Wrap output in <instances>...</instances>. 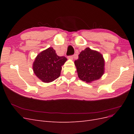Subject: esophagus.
<instances>
[{
  "label": "esophagus",
  "instance_id": "esophagus-1",
  "mask_svg": "<svg viewBox=\"0 0 134 134\" xmlns=\"http://www.w3.org/2000/svg\"><path fill=\"white\" fill-rule=\"evenodd\" d=\"M68 59H69V60H72V59H73V56H72V55L69 56L68 57Z\"/></svg>",
  "mask_w": 134,
  "mask_h": 134
}]
</instances>
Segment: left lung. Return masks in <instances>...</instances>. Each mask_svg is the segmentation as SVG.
<instances>
[{
  "label": "left lung",
  "mask_w": 134,
  "mask_h": 134,
  "mask_svg": "<svg viewBox=\"0 0 134 134\" xmlns=\"http://www.w3.org/2000/svg\"><path fill=\"white\" fill-rule=\"evenodd\" d=\"M79 78L91 83L99 79L104 72V60L99 52L87 47L74 62Z\"/></svg>",
  "instance_id": "8db88e82"
}]
</instances>
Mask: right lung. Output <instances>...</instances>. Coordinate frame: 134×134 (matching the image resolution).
Instances as JSON below:
<instances>
[{
    "instance_id": "add662e5",
    "label": "right lung",
    "mask_w": 134,
    "mask_h": 134,
    "mask_svg": "<svg viewBox=\"0 0 134 134\" xmlns=\"http://www.w3.org/2000/svg\"><path fill=\"white\" fill-rule=\"evenodd\" d=\"M67 59L59 56L52 47H49L37 55L33 64L34 73L44 83H50L60 76L62 66Z\"/></svg>"
}]
</instances>
